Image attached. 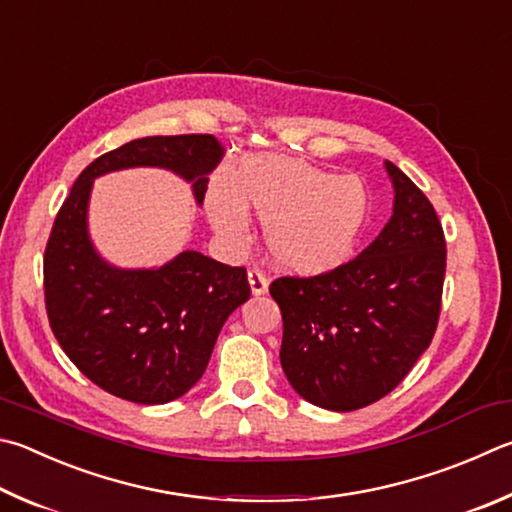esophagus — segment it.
Wrapping results in <instances>:
<instances>
[{"label":"esophagus","instance_id":"esophagus-1","mask_svg":"<svg viewBox=\"0 0 512 512\" xmlns=\"http://www.w3.org/2000/svg\"><path fill=\"white\" fill-rule=\"evenodd\" d=\"M248 282H250V291H253V295H264L268 291V277L264 271H259V268H250Z\"/></svg>","mask_w":512,"mask_h":512}]
</instances>
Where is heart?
I'll return each instance as SVG.
<instances>
[{
	"label": "heart",
	"instance_id": "1",
	"mask_svg": "<svg viewBox=\"0 0 512 512\" xmlns=\"http://www.w3.org/2000/svg\"><path fill=\"white\" fill-rule=\"evenodd\" d=\"M246 208L266 221V244L277 264L318 275L356 250L369 226L371 194L353 174L291 159H253L239 167L235 185L219 179L208 192L212 226L232 244L250 235Z\"/></svg>",
	"mask_w": 512,
	"mask_h": 512
}]
</instances>
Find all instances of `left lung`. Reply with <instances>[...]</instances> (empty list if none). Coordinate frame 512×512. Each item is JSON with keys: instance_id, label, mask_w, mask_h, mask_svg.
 <instances>
[{"instance_id": "1", "label": "left lung", "mask_w": 512, "mask_h": 512, "mask_svg": "<svg viewBox=\"0 0 512 512\" xmlns=\"http://www.w3.org/2000/svg\"><path fill=\"white\" fill-rule=\"evenodd\" d=\"M394 215L358 257L271 284L280 360L306 401L353 412L392 392L430 347L441 313L445 235L430 199L394 163Z\"/></svg>"}]
</instances>
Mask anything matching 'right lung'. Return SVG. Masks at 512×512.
Masks as SVG:
<instances>
[{"label":"right lung","instance_id":"right-lung-1","mask_svg":"<svg viewBox=\"0 0 512 512\" xmlns=\"http://www.w3.org/2000/svg\"><path fill=\"white\" fill-rule=\"evenodd\" d=\"M224 147L210 134L147 136L89 163L53 221L44 250V304L55 340L91 383L125 401L183 396L208 367L228 315L250 297L244 266L185 250L156 271L102 262L87 235L94 179L156 165L192 181L203 201Z\"/></svg>","mask_w":512,"mask_h":512}]
</instances>
